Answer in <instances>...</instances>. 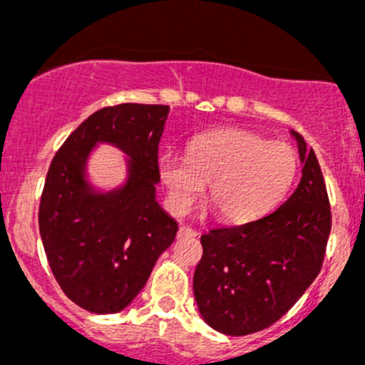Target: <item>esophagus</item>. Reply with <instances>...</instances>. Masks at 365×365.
<instances>
[{"instance_id":"obj_1","label":"esophagus","mask_w":365,"mask_h":365,"mask_svg":"<svg viewBox=\"0 0 365 365\" xmlns=\"http://www.w3.org/2000/svg\"><path fill=\"white\" fill-rule=\"evenodd\" d=\"M178 238H192V237H197V232L194 228H190V226H182V228L178 230Z\"/></svg>"}]
</instances>
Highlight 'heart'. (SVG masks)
Instances as JSON below:
<instances>
[{"mask_svg": "<svg viewBox=\"0 0 365 365\" xmlns=\"http://www.w3.org/2000/svg\"><path fill=\"white\" fill-rule=\"evenodd\" d=\"M297 168L290 145L240 128L200 135L187 159L163 154L158 161L175 215H185L207 185V202L228 223H247L269 212L292 187Z\"/></svg>", "mask_w": 365, "mask_h": 365, "instance_id": "b5f03b06", "label": "heart"}]
</instances>
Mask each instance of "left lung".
Listing matches in <instances>:
<instances>
[{"instance_id":"1","label":"left lung","mask_w":365,"mask_h":365,"mask_svg":"<svg viewBox=\"0 0 365 365\" xmlns=\"http://www.w3.org/2000/svg\"><path fill=\"white\" fill-rule=\"evenodd\" d=\"M304 163L295 192L269 215L209 230L194 273L200 316L220 333L244 336L269 328L319 274L331 232V206L312 148L292 132Z\"/></svg>"}]
</instances>
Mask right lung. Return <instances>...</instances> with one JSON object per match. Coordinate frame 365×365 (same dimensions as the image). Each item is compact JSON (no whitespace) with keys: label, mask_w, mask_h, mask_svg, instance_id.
<instances>
[{"label":"right lung","mask_w":365,"mask_h":365,"mask_svg":"<svg viewBox=\"0 0 365 365\" xmlns=\"http://www.w3.org/2000/svg\"><path fill=\"white\" fill-rule=\"evenodd\" d=\"M170 106L125 103L96 111L54 154L39 204V232L54 278L78 307L125 309L148 283L178 225L156 200L158 149ZM98 141L130 158L128 183L96 195L85 163Z\"/></svg>","instance_id":"right-lung-1"}]
</instances>
